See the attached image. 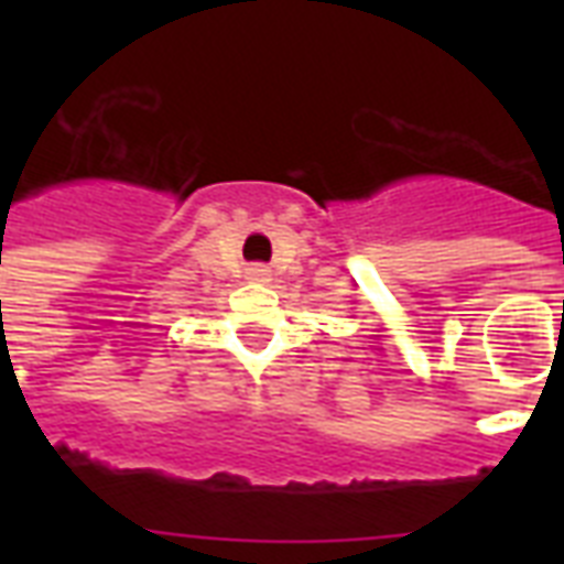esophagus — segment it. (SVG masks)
<instances>
[{
  "instance_id": "esophagus-1",
  "label": "esophagus",
  "mask_w": 564,
  "mask_h": 564,
  "mask_svg": "<svg viewBox=\"0 0 564 564\" xmlns=\"http://www.w3.org/2000/svg\"><path fill=\"white\" fill-rule=\"evenodd\" d=\"M248 278H251V281H269V269H265V265H251V269H248Z\"/></svg>"
}]
</instances>
